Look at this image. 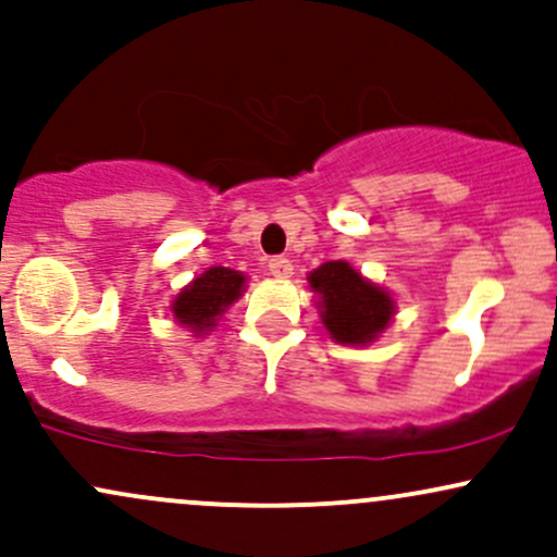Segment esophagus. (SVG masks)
<instances>
[{
    "instance_id": "obj_1",
    "label": "esophagus",
    "mask_w": 557,
    "mask_h": 557,
    "mask_svg": "<svg viewBox=\"0 0 557 557\" xmlns=\"http://www.w3.org/2000/svg\"><path fill=\"white\" fill-rule=\"evenodd\" d=\"M270 274L274 280H287L293 274V264H290V259H285V257H274V259H270Z\"/></svg>"
}]
</instances>
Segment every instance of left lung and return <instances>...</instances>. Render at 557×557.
I'll return each mask as SVG.
<instances>
[{
    "mask_svg": "<svg viewBox=\"0 0 557 557\" xmlns=\"http://www.w3.org/2000/svg\"><path fill=\"white\" fill-rule=\"evenodd\" d=\"M322 327L335 343L363 348L382 337L395 319V296L363 277L348 261H324L306 274Z\"/></svg>",
    "mask_w": 557,
    "mask_h": 557,
    "instance_id": "obj_1",
    "label": "left lung"
}]
</instances>
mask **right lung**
Listing matches in <instances>:
<instances>
[{
    "label": "right lung",
    "mask_w": 557,
    "mask_h": 557,
    "mask_svg": "<svg viewBox=\"0 0 557 557\" xmlns=\"http://www.w3.org/2000/svg\"><path fill=\"white\" fill-rule=\"evenodd\" d=\"M246 287L248 277L243 272L230 267H209L181 287V293L172 298L170 314L190 332V337H207L225 319L230 306L243 298Z\"/></svg>",
    "instance_id": "obj_1"
}]
</instances>
